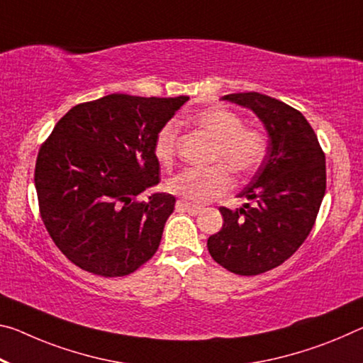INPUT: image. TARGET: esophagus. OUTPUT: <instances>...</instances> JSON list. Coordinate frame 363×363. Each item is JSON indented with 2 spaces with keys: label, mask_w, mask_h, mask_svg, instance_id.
I'll use <instances>...</instances> for the list:
<instances>
[{
  "label": "esophagus",
  "mask_w": 363,
  "mask_h": 363,
  "mask_svg": "<svg viewBox=\"0 0 363 363\" xmlns=\"http://www.w3.org/2000/svg\"><path fill=\"white\" fill-rule=\"evenodd\" d=\"M176 208H177V210H182V211L191 213V215H194V216H197V215H200V213H202V208H200V206L191 205V203L184 202V200H179V202L176 203Z\"/></svg>",
  "instance_id": "obj_1"
}]
</instances>
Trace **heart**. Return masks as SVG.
Instances as JSON below:
<instances>
[{"instance_id":"b5f03b06","label":"heart","mask_w":363,"mask_h":363,"mask_svg":"<svg viewBox=\"0 0 363 363\" xmlns=\"http://www.w3.org/2000/svg\"><path fill=\"white\" fill-rule=\"evenodd\" d=\"M192 123L205 130L213 140L211 158L223 161L238 174H249L263 163L268 152V139L264 132L257 128H247L242 118L228 108H206L194 113ZM177 129L172 123H166L158 130L153 143V153L160 163L169 164L176 155ZM231 172L224 164L210 168H187L169 181L172 194L179 195L187 203L203 205L231 187Z\"/></svg>"}]
</instances>
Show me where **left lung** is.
Here are the masks:
<instances>
[{
	"label": "left lung",
	"instance_id": "8db88e82",
	"mask_svg": "<svg viewBox=\"0 0 363 363\" xmlns=\"http://www.w3.org/2000/svg\"><path fill=\"white\" fill-rule=\"evenodd\" d=\"M221 100L252 109L269 143L260 168L239 194L255 205L221 206L223 228L206 245L228 272L255 276L284 263L312 231L326 189L325 153L308 121L286 103L258 91Z\"/></svg>",
	"mask_w": 363,
	"mask_h": 363
}]
</instances>
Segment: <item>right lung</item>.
<instances>
[{"label": "right lung", "instance_id": "right-lung-1", "mask_svg": "<svg viewBox=\"0 0 363 363\" xmlns=\"http://www.w3.org/2000/svg\"><path fill=\"white\" fill-rule=\"evenodd\" d=\"M187 100L111 94L57 121L38 152L35 189L45 228L79 268L125 276L158 250L176 199L137 197L160 182L155 137Z\"/></svg>", "mask_w": 363, "mask_h": 363}]
</instances>
